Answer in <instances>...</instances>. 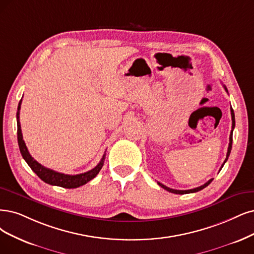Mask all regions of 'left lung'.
Instances as JSON below:
<instances>
[{
    "mask_svg": "<svg viewBox=\"0 0 254 254\" xmlns=\"http://www.w3.org/2000/svg\"><path fill=\"white\" fill-rule=\"evenodd\" d=\"M224 89L226 90V92L228 93V91H227V88L224 86ZM230 112H231V119H232V129H231V132H230V136H229V145H228V151H227V155H226V159H225V161H224V163L222 164V166H221V168H220V171L222 170V167L224 166V164L226 163V161L228 160V157H229V155H230V152H231V147H232V133H233V128H234V127H236V119H234V112H233V109L232 108H230ZM213 179H210L209 181H207L206 182L205 184H203V185H201V186H199V187H195V189H192V190H173V189H170V187H167V186H165V185H163L162 183H160V182H157L159 185H160L162 189H164L165 190H167V191H170V192H173V193H177V194H184V193H191V192H196V191H199V190H203V189H205L206 186H208L210 183H211V181H212Z\"/></svg>",
    "mask_w": 254,
    "mask_h": 254,
    "instance_id": "left-lung-1",
    "label": "left lung"
}]
</instances>
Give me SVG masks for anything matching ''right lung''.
I'll list each match as a JSON object with an SVG mask.
<instances>
[{
    "label": "right lung",
    "mask_w": 254,
    "mask_h": 254,
    "mask_svg": "<svg viewBox=\"0 0 254 254\" xmlns=\"http://www.w3.org/2000/svg\"><path fill=\"white\" fill-rule=\"evenodd\" d=\"M21 103L22 99L18 102V107H17V112H16V122H17V143L18 147H20L21 154L24 158V160L27 162V164L30 166L31 170L40 177V179H42L44 182L48 183L50 185H55V186H61L64 187V189H76V187H79L81 185H84L94 179L97 176V174L100 172L101 167L103 165V162H105L106 159V154L102 156L100 162L92 168L91 171L86 172L83 174L79 175H65L62 173H58L55 171L49 170V168L44 167L42 164H40L36 160L31 157L27 149V146L25 144V141L23 140V135H22V129H21V122H20V110H21Z\"/></svg>",
    "instance_id": "right-lung-1"
}]
</instances>
